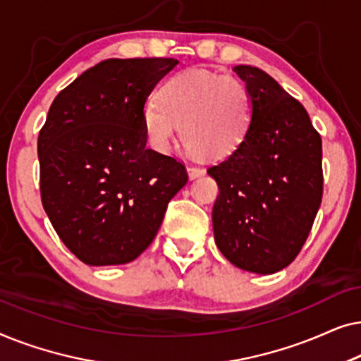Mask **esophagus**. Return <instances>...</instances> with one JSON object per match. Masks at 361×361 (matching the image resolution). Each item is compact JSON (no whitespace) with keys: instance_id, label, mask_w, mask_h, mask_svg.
Returning a JSON list of instances; mask_svg holds the SVG:
<instances>
[{"instance_id":"esophagus-1","label":"esophagus","mask_w":361,"mask_h":361,"mask_svg":"<svg viewBox=\"0 0 361 361\" xmlns=\"http://www.w3.org/2000/svg\"><path fill=\"white\" fill-rule=\"evenodd\" d=\"M187 172H189V177L192 180L197 179V177H202L205 174L204 167H197V166H189L187 167Z\"/></svg>"}]
</instances>
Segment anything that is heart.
I'll return each instance as SVG.
<instances>
[{
	"label": "heart",
	"mask_w": 361,
	"mask_h": 361,
	"mask_svg": "<svg viewBox=\"0 0 361 361\" xmlns=\"http://www.w3.org/2000/svg\"><path fill=\"white\" fill-rule=\"evenodd\" d=\"M141 120L156 151H169L180 126V137L190 152L204 159H225L248 136L253 97L246 83L233 75L187 68L162 83L157 100L145 103Z\"/></svg>",
	"instance_id": "1"
}]
</instances>
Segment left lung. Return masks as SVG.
<instances>
[{"mask_svg": "<svg viewBox=\"0 0 361 361\" xmlns=\"http://www.w3.org/2000/svg\"><path fill=\"white\" fill-rule=\"evenodd\" d=\"M233 72L253 97V123L243 145L207 171L220 189L215 243L236 268L273 274L299 255L319 212L322 140L273 77L251 66Z\"/></svg>", "mask_w": 361, "mask_h": 361, "instance_id": "left-lung-1", "label": "left lung"}]
</instances>
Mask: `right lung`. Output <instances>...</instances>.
Listing matches in <instances>:
<instances>
[{"label":"right lung","instance_id":"obj_1","mask_svg":"<svg viewBox=\"0 0 361 361\" xmlns=\"http://www.w3.org/2000/svg\"><path fill=\"white\" fill-rule=\"evenodd\" d=\"M179 61L106 59L59 93L37 140L42 207L90 266L136 259L187 184L174 157L147 149L141 113Z\"/></svg>","mask_w":361,"mask_h":361}]
</instances>
